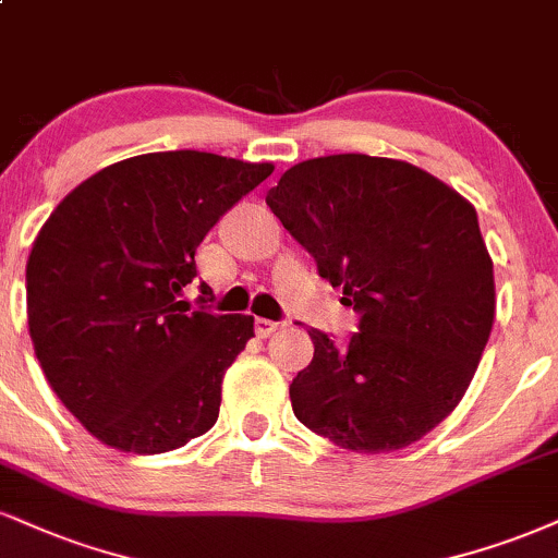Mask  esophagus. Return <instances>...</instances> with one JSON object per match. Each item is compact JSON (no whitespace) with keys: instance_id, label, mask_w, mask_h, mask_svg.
<instances>
[{"instance_id":"obj_1","label":"esophagus","mask_w":558,"mask_h":558,"mask_svg":"<svg viewBox=\"0 0 558 558\" xmlns=\"http://www.w3.org/2000/svg\"><path fill=\"white\" fill-rule=\"evenodd\" d=\"M283 327V322H272V319H265V317H257L254 319V332L259 335V338H270L275 330H280Z\"/></svg>"}]
</instances>
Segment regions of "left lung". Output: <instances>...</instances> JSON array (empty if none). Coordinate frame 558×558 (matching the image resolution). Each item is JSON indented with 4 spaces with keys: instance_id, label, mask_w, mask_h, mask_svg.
<instances>
[{
    "instance_id": "1",
    "label": "left lung",
    "mask_w": 558,
    "mask_h": 558,
    "mask_svg": "<svg viewBox=\"0 0 558 558\" xmlns=\"http://www.w3.org/2000/svg\"><path fill=\"white\" fill-rule=\"evenodd\" d=\"M265 203L359 314L345 343L308 330L296 418L353 452L418 441L465 395L492 335L494 265L473 205L411 163L361 153L293 166Z\"/></svg>"
}]
</instances>
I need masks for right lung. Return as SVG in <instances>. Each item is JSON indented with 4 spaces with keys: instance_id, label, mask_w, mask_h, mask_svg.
<instances>
[{
    "instance_id": "right-lung-1",
    "label": "right lung",
    "mask_w": 558,
    "mask_h": 558,
    "mask_svg": "<svg viewBox=\"0 0 558 558\" xmlns=\"http://www.w3.org/2000/svg\"><path fill=\"white\" fill-rule=\"evenodd\" d=\"M270 173L215 153H147L85 179L38 231L25 267L33 348L104 445L160 454L218 421L254 317L215 314L203 296L190 312L179 296L207 231Z\"/></svg>"
}]
</instances>
